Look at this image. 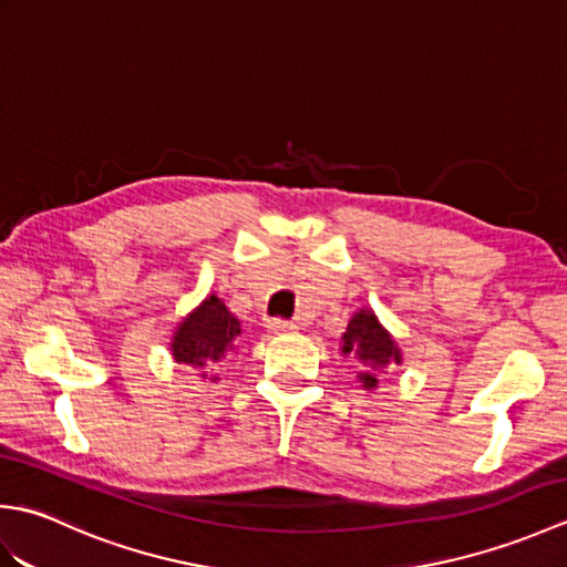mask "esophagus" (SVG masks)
Returning <instances> with one entry per match:
<instances>
[{
  "label": "esophagus",
  "mask_w": 567,
  "mask_h": 567,
  "mask_svg": "<svg viewBox=\"0 0 567 567\" xmlns=\"http://www.w3.org/2000/svg\"><path fill=\"white\" fill-rule=\"evenodd\" d=\"M297 327L292 321H285V319H272L268 321V331L270 333H287V331H295Z\"/></svg>",
  "instance_id": "1"
}]
</instances>
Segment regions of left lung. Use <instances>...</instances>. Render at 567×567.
<instances>
[{"label":"left lung","mask_w":567,"mask_h":567,"mask_svg":"<svg viewBox=\"0 0 567 567\" xmlns=\"http://www.w3.org/2000/svg\"><path fill=\"white\" fill-rule=\"evenodd\" d=\"M343 355H353L368 370L358 372V380L363 382L365 390L378 388V370L402 363V351L394 343L390 331L382 327L378 317L370 309H360L348 321V329L341 336Z\"/></svg>","instance_id":"8db88e82"}]
</instances>
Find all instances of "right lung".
Returning <instances> with one entry per match:
<instances>
[{
  "instance_id": "add662e5",
  "label": "right lung",
  "mask_w": 567,
  "mask_h": 567,
  "mask_svg": "<svg viewBox=\"0 0 567 567\" xmlns=\"http://www.w3.org/2000/svg\"><path fill=\"white\" fill-rule=\"evenodd\" d=\"M238 336L240 321L226 309L219 297L209 295L192 315L179 321L173 333L171 351L177 363L207 368L219 363L228 351H234Z\"/></svg>"
}]
</instances>
